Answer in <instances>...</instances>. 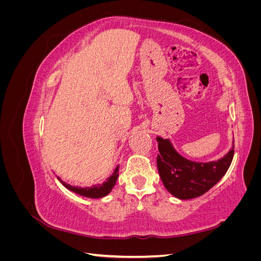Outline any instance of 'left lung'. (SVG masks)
I'll return each mask as SVG.
<instances>
[{"instance_id": "left-lung-1", "label": "left lung", "mask_w": 261, "mask_h": 261, "mask_svg": "<svg viewBox=\"0 0 261 261\" xmlns=\"http://www.w3.org/2000/svg\"><path fill=\"white\" fill-rule=\"evenodd\" d=\"M156 165L165 188L179 199L207 193L223 177L234 156V146L222 159L208 163L189 161L178 154L168 139L158 137Z\"/></svg>"}]
</instances>
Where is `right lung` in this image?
<instances>
[{"instance_id": "1", "label": "right lung", "mask_w": 261, "mask_h": 261, "mask_svg": "<svg viewBox=\"0 0 261 261\" xmlns=\"http://www.w3.org/2000/svg\"><path fill=\"white\" fill-rule=\"evenodd\" d=\"M117 177H118V167L115 169L112 176L108 178V180L103 181L102 184H98V185H94L91 187H83V188L77 187V186L75 187V186H72L69 184H66L65 181H63L60 177H58V178L67 189H69V191H72L78 195L89 197V198H101V197L107 196L110 192L112 191V188L114 187V185L116 183Z\"/></svg>"}]
</instances>
